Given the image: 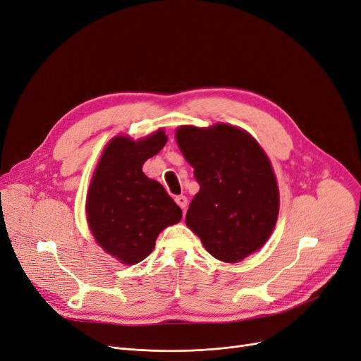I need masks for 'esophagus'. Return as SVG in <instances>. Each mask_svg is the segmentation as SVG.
Masks as SVG:
<instances>
[{
	"mask_svg": "<svg viewBox=\"0 0 361 361\" xmlns=\"http://www.w3.org/2000/svg\"><path fill=\"white\" fill-rule=\"evenodd\" d=\"M176 202L181 207V209H185V206H187V197L185 196H177Z\"/></svg>",
	"mask_w": 361,
	"mask_h": 361,
	"instance_id": "1",
	"label": "esophagus"
}]
</instances>
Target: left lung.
<instances>
[{
	"label": "left lung",
	"instance_id": "1",
	"mask_svg": "<svg viewBox=\"0 0 361 361\" xmlns=\"http://www.w3.org/2000/svg\"><path fill=\"white\" fill-rule=\"evenodd\" d=\"M176 139L200 184L185 224L218 260L237 263L271 237L279 211L278 184L260 145L238 127L181 126Z\"/></svg>",
	"mask_w": 361,
	"mask_h": 361
}]
</instances>
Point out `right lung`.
Here are the masks:
<instances>
[{"mask_svg": "<svg viewBox=\"0 0 361 361\" xmlns=\"http://www.w3.org/2000/svg\"><path fill=\"white\" fill-rule=\"evenodd\" d=\"M164 130L133 140L114 137L94 169L86 199L89 228L101 247L124 264L149 256L159 233L181 221V209L142 166L165 146Z\"/></svg>", "mask_w": 361, "mask_h": 361, "instance_id": "add662e5", "label": "right lung"}]
</instances>
